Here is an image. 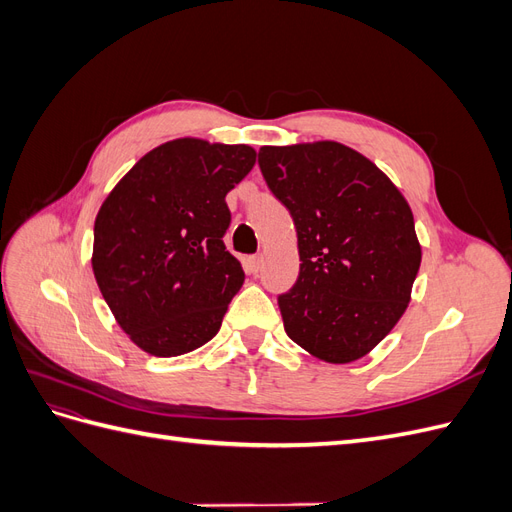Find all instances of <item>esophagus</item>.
Here are the masks:
<instances>
[{"label": "esophagus", "mask_w": 512, "mask_h": 512, "mask_svg": "<svg viewBox=\"0 0 512 512\" xmlns=\"http://www.w3.org/2000/svg\"><path fill=\"white\" fill-rule=\"evenodd\" d=\"M247 262H250L252 271H254V273H258V269H260V265H262V256H260V254H256V256H250V258H247Z\"/></svg>", "instance_id": "1"}]
</instances>
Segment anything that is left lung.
<instances>
[{
    "label": "left lung",
    "instance_id": "1",
    "mask_svg": "<svg viewBox=\"0 0 512 512\" xmlns=\"http://www.w3.org/2000/svg\"><path fill=\"white\" fill-rule=\"evenodd\" d=\"M265 181L297 228L299 280L280 297L284 329L316 359H363L412 299L421 243L408 200L337 141L260 147Z\"/></svg>",
    "mask_w": 512,
    "mask_h": 512
}]
</instances>
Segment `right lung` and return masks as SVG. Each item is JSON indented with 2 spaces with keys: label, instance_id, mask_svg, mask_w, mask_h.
<instances>
[{
  "label": "right lung",
  "instance_id": "1",
  "mask_svg": "<svg viewBox=\"0 0 512 512\" xmlns=\"http://www.w3.org/2000/svg\"><path fill=\"white\" fill-rule=\"evenodd\" d=\"M254 164L250 145L175 138L145 153L104 198L91 269L117 324L147 354L192 352L220 331L245 282L222 241L224 198Z\"/></svg>",
  "mask_w": 512,
  "mask_h": 512
}]
</instances>
